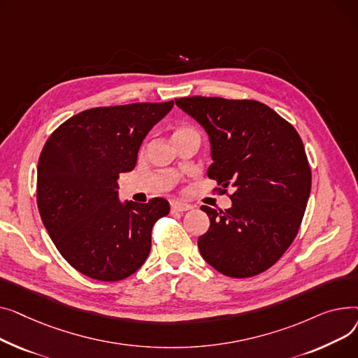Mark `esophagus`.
Returning a JSON list of instances; mask_svg holds the SVG:
<instances>
[{
	"mask_svg": "<svg viewBox=\"0 0 358 358\" xmlns=\"http://www.w3.org/2000/svg\"><path fill=\"white\" fill-rule=\"evenodd\" d=\"M191 208H192V205L185 203V202H179V201L172 202V211H175V213H183V211H187V209H191Z\"/></svg>",
	"mask_w": 358,
	"mask_h": 358,
	"instance_id": "1",
	"label": "esophagus"
}]
</instances>
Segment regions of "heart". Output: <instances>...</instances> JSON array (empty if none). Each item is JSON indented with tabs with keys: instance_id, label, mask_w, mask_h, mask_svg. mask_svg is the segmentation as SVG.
<instances>
[{
	"instance_id": "1",
	"label": "heart",
	"mask_w": 358,
	"mask_h": 358,
	"mask_svg": "<svg viewBox=\"0 0 358 358\" xmlns=\"http://www.w3.org/2000/svg\"><path fill=\"white\" fill-rule=\"evenodd\" d=\"M191 137H199V133L195 127L192 125H187V124H179L173 129L172 133V138L175 143L180 141V140H186V138H191Z\"/></svg>"
}]
</instances>
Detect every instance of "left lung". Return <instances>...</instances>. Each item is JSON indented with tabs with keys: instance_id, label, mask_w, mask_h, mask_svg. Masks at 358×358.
<instances>
[{
	"instance_id": "8db88e82",
	"label": "left lung",
	"mask_w": 358,
	"mask_h": 358,
	"mask_svg": "<svg viewBox=\"0 0 358 358\" xmlns=\"http://www.w3.org/2000/svg\"><path fill=\"white\" fill-rule=\"evenodd\" d=\"M176 105L205 129L225 211L202 205L211 225L198 240L203 260L229 278H251L275 264L295 240L310 194L303 143L285 118L253 99L187 96Z\"/></svg>"
}]
</instances>
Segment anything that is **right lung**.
I'll return each instance as SVG.
<instances>
[{"mask_svg": "<svg viewBox=\"0 0 358 358\" xmlns=\"http://www.w3.org/2000/svg\"><path fill=\"white\" fill-rule=\"evenodd\" d=\"M173 107L137 102L82 111L50 134L37 166V206L48 233L73 268L117 282L149 257L155 222L169 214L163 198L120 202V173L131 172L140 145Z\"/></svg>", "mask_w": 358, "mask_h": 358, "instance_id": "1", "label": "right lung"}]
</instances>
